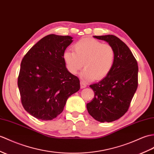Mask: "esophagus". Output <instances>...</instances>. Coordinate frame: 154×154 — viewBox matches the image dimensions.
Wrapping results in <instances>:
<instances>
[{
	"label": "esophagus",
	"mask_w": 154,
	"mask_h": 154,
	"mask_svg": "<svg viewBox=\"0 0 154 154\" xmlns=\"http://www.w3.org/2000/svg\"><path fill=\"white\" fill-rule=\"evenodd\" d=\"M80 84H81V88H84L87 87V84H86L84 81H81Z\"/></svg>",
	"instance_id": "1"
}]
</instances>
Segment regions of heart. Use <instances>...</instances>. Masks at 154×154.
I'll list each match as a JSON object with an SVG mask.
<instances>
[{"label":"heart","instance_id":"b5f03b06","mask_svg":"<svg viewBox=\"0 0 154 154\" xmlns=\"http://www.w3.org/2000/svg\"><path fill=\"white\" fill-rule=\"evenodd\" d=\"M75 52L66 50L63 59L67 69L71 74H76L83 66L81 77L86 81L100 80L112 70L116 52L109 44H102L96 39L85 38L74 44Z\"/></svg>","mask_w":154,"mask_h":154}]
</instances>
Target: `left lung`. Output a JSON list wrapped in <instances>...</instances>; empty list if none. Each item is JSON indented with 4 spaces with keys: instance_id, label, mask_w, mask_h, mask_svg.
<instances>
[{
    "instance_id": "1",
    "label": "left lung",
    "mask_w": 154,
    "mask_h": 154,
    "mask_svg": "<svg viewBox=\"0 0 154 154\" xmlns=\"http://www.w3.org/2000/svg\"><path fill=\"white\" fill-rule=\"evenodd\" d=\"M114 48L115 61L105 78L90 85L94 97L87 104L88 113L100 122H112L125 113L138 87L137 60L127 45L112 35L94 36Z\"/></svg>"
}]
</instances>
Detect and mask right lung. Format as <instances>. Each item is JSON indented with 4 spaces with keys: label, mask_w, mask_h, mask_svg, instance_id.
I'll return each instance as SVG.
<instances>
[{
    "label": "right lung",
    "mask_w": 154,
    "mask_h": 154,
    "mask_svg": "<svg viewBox=\"0 0 154 154\" xmlns=\"http://www.w3.org/2000/svg\"><path fill=\"white\" fill-rule=\"evenodd\" d=\"M72 38L68 35H48L21 61L17 79L21 103L38 119H54L63 112L67 98L80 89L79 79L69 72L63 59Z\"/></svg>",
    "instance_id": "obj_1"
}]
</instances>
